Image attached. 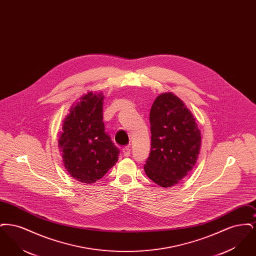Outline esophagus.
Segmentation results:
<instances>
[{
  "mask_svg": "<svg viewBox=\"0 0 256 256\" xmlns=\"http://www.w3.org/2000/svg\"><path fill=\"white\" fill-rule=\"evenodd\" d=\"M122 154H124V156H130V148H128V146H124V148H122Z\"/></svg>",
  "mask_w": 256,
  "mask_h": 256,
  "instance_id": "esophagus-1",
  "label": "esophagus"
}]
</instances>
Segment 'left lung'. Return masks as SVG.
Returning a JSON list of instances; mask_svg holds the SVG:
<instances>
[{
  "label": "left lung",
  "instance_id": "obj_1",
  "mask_svg": "<svg viewBox=\"0 0 256 256\" xmlns=\"http://www.w3.org/2000/svg\"><path fill=\"white\" fill-rule=\"evenodd\" d=\"M150 124L152 148L145 172L159 186L172 187L195 166L202 144L200 130L191 111L172 93H162L154 100Z\"/></svg>",
  "mask_w": 256,
  "mask_h": 256
}]
</instances>
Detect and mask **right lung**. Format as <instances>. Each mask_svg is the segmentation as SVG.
<instances>
[{"mask_svg": "<svg viewBox=\"0 0 256 256\" xmlns=\"http://www.w3.org/2000/svg\"><path fill=\"white\" fill-rule=\"evenodd\" d=\"M102 93L80 97L62 124L58 146L69 174L82 183L96 182L118 161L119 148L104 132Z\"/></svg>", "mask_w": 256, "mask_h": 256, "instance_id": "obj_1", "label": "right lung"}]
</instances>
